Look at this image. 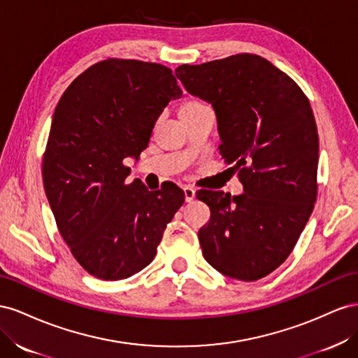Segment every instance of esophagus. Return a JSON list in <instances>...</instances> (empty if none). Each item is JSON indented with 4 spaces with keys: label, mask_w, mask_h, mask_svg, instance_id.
Returning <instances> with one entry per match:
<instances>
[{
    "label": "esophagus",
    "mask_w": 358,
    "mask_h": 358,
    "mask_svg": "<svg viewBox=\"0 0 358 358\" xmlns=\"http://www.w3.org/2000/svg\"><path fill=\"white\" fill-rule=\"evenodd\" d=\"M182 192H185V201L186 202H192L193 199H195V196H196L195 190H193L192 187H185V189H182Z\"/></svg>",
    "instance_id": "obj_1"
}]
</instances>
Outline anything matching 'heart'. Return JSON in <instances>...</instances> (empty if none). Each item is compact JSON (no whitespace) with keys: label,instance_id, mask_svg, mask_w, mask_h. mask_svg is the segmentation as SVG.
<instances>
[{"label":"heart","instance_id":"heart-1","mask_svg":"<svg viewBox=\"0 0 358 358\" xmlns=\"http://www.w3.org/2000/svg\"><path fill=\"white\" fill-rule=\"evenodd\" d=\"M206 108H207V106L203 105L202 101H199V100H196V99H187V100H185V101H182V103L180 105L178 114H180L181 121H185V120L190 118L192 115L198 114L199 110L206 109Z\"/></svg>","mask_w":358,"mask_h":358}]
</instances>
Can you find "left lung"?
Instances as JSON below:
<instances>
[{
    "label": "left lung",
    "instance_id": "1",
    "mask_svg": "<svg viewBox=\"0 0 358 358\" xmlns=\"http://www.w3.org/2000/svg\"><path fill=\"white\" fill-rule=\"evenodd\" d=\"M176 76L216 112L220 155L244 190L198 192L211 211L198 232L203 258L232 279L265 278L289 257L316 201L320 142L309 100L253 54L182 64Z\"/></svg>",
    "mask_w": 358,
    "mask_h": 358
}]
</instances>
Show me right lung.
<instances>
[{"mask_svg": "<svg viewBox=\"0 0 358 358\" xmlns=\"http://www.w3.org/2000/svg\"><path fill=\"white\" fill-rule=\"evenodd\" d=\"M182 94L171 69L109 58L69 85L54 112L43 186L58 231L94 278L120 280L155 259L163 231L185 202L176 185L150 192L126 182L124 160L148 147L171 100Z\"/></svg>", "mask_w": 358, "mask_h": 358, "instance_id": "1", "label": "right lung"}]
</instances>
